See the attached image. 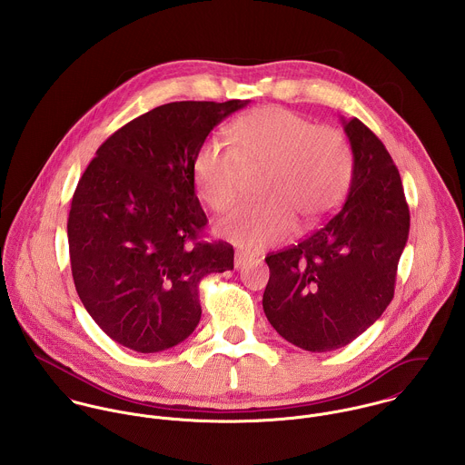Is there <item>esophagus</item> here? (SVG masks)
Masks as SVG:
<instances>
[{"mask_svg": "<svg viewBox=\"0 0 465 465\" xmlns=\"http://www.w3.org/2000/svg\"><path fill=\"white\" fill-rule=\"evenodd\" d=\"M251 262H252V258H251L249 254H245V252H236V256H234V268L240 270V268L249 265Z\"/></svg>", "mask_w": 465, "mask_h": 465, "instance_id": "34e87169", "label": "esophagus"}]
</instances>
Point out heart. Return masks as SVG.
<instances>
[{"label": "heart", "mask_w": 465, "mask_h": 465, "mask_svg": "<svg viewBox=\"0 0 465 465\" xmlns=\"http://www.w3.org/2000/svg\"><path fill=\"white\" fill-rule=\"evenodd\" d=\"M232 143L209 137L193 161V179L203 202L222 213L232 207L247 173L263 170L262 202L247 203L216 223V232L245 251L284 240L295 227L315 223L341 200L352 173V153L343 134L282 107L242 116Z\"/></svg>", "instance_id": "heart-1"}]
</instances>
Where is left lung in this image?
Masks as SVG:
<instances>
[{
  "instance_id": "8db88e82",
  "label": "left lung",
  "mask_w": 465,
  "mask_h": 465,
  "mask_svg": "<svg viewBox=\"0 0 465 465\" xmlns=\"http://www.w3.org/2000/svg\"><path fill=\"white\" fill-rule=\"evenodd\" d=\"M352 150L349 193L301 243L265 258L263 310L290 343L326 352L371 328L394 297L410 231L398 168L358 118H340Z\"/></svg>"
}]
</instances>
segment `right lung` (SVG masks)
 <instances>
[{
    "label": "right lung",
    "instance_id": "add662e5",
    "mask_svg": "<svg viewBox=\"0 0 465 465\" xmlns=\"http://www.w3.org/2000/svg\"><path fill=\"white\" fill-rule=\"evenodd\" d=\"M249 100L173 102L113 134L85 168L67 218L76 293L100 330L137 352L184 341L199 324L200 279L232 270L225 242H199L200 144Z\"/></svg>",
    "mask_w": 465,
    "mask_h": 465
}]
</instances>
